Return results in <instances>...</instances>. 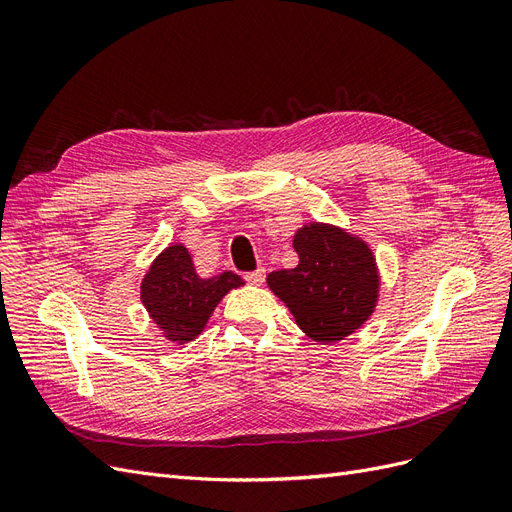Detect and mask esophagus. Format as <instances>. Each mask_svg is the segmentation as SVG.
Wrapping results in <instances>:
<instances>
[{
  "label": "esophagus",
  "instance_id": "esophagus-1",
  "mask_svg": "<svg viewBox=\"0 0 512 512\" xmlns=\"http://www.w3.org/2000/svg\"><path fill=\"white\" fill-rule=\"evenodd\" d=\"M245 282L252 284V286H260L262 282H265V269H258V271H252V273H245Z\"/></svg>",
  "mask_w": 512,
  "mask_h": 512
}]
</instances>
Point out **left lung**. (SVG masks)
Listing matches in <instances>:
<instances>
[{
  "mask_svg": "<svg viewBox=\"0 0 512 512\" xmlns=\"http://www.w3.org/2000/svg\"><path fill=\"white\" fill-rule=\"evenodd\" d=\"M299 265L273 271L267 284L299 329L318 344H337L374 314L380 271L371 247L348 230L309 222L294 232Z\"/></svg>",
  "mask_w": 512,
  "mask_h": 512,
  "instance_id": "left-lung-1",
  "label": "left lung"
}]
</instances>
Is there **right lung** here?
Returning a JSON list of instances; mask_svg holds the SVG:
<instances>
[{
  "mask_svg": "<svg viewBox=\"0 0 512 512\" xmlns=\"http://www.w3.org/2000/svg\"><path fill=\"white\" fill-rule=\"evenodd\" d=\"M243 284L232 271L200 277L188 247L173 243L151 262L141 282V301L168 342L188 344L203 333L226 294Z\"/></svg>",
  "mask_w": 512,
  "mask_h": 512,
  "instance_id": "1",
  "label": "right lung"
}]
</instances>
